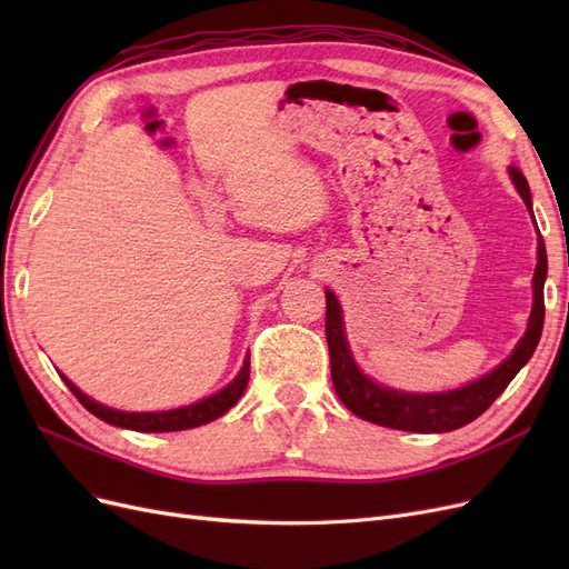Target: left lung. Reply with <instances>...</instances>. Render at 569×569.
<instances>
[{
    "instance_id": "left-lung-1",
    "label": "left lung",
    "mask_w": 569,
    "mask_h": 569,
    "mask_svg": "<svg viewBox=\"0 0 569 569\" xmlns=\"http://www.w3.org/2000/svg\"><path fill=\"white\" fill-rule=\"evenodd\" d=\"M510 178L518 187L520 197L525 199L527 209L531 211V194L527 178L520 168L510 166ZM546 244L539 237V263L533 270V308L529 316V327L525 337L520 339L518 349L506 363L491 370L481 380L443 393H401L387 387L375 385L372 380L360 372L353 363L351 351L343 339V325H341V308L332 291H325L327 313H325V335L327 347H330V370H332V385L335 391L353 416L363 418L368 422L403 429V432H451L462 425L479 418L503 389L512 382V377L520 372V368L531 358L533 349L541 339L543 330V280H546Z\"/></svg>"
}]
</instances>
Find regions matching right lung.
<instances>
[{
  "label": "right lung",
  "instance_id": "obj_1",
  "mask_svg": "<svg viewBox=\"0 0 569 569\" xmlns=\"http://www.w3.org/2000/svg\"><path fill=\"white\" fill-rule=\"evenodd\" d=\"M249 356L244 360L242 370L234 377V382H230L226 389H220L218 393L209 396V399H203L199 403L192 406H184V408H176V410H163V412H123V410H113L101 406L97 401H92L90 396H84L68 377H63L61 372V380L66 382V387L73 391L76 399L88 408L92 416H97L99 420H104L109 425L116 427H126V429H134V432H178V429H192L199 425L211 422L220 416H226V412L242 399V393L249 385Z\"/></svg>",
  "mask_w": 569,
  "mask_h": 569
}]
</instances>
